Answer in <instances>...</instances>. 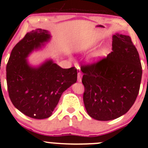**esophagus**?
Masks as SVG:
<instances>
[{"instance_id":"esophagus-1","label":"esophagus","mask_w":148,"mask_h":148,"mask_svg":"<svg viewBox=\"0 0 148 148\" xmlns=\"http://www.w3.org/2000/svg\"><path fill=\"white\" fill-rule=\"evenodd\" d=\"M77 80H78L79 82H82V73L80 71H79L78 74H77Z\"/></svg>"}]
</instances>
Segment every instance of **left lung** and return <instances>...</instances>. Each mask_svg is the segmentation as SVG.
Returning a JSON list of instances; mask_svg holds the SVG:
<instances>
[{"instance_id":"1","label":"left lung","mask_w":148,"mask_h":148,"mask_svg":"<svg viewBox=\"0 0 148 148\" xmlns=\"http://www.w3.org/2000/svg\"><path fill=\"white\" fill-rule=\"evenodd\" d=\"M112 46L107 57L81 68L85 108L91 117L100 121L127 112L137 99L143 74L138 51L129 36L116 34Z\"/></svg>"}]
</instances>
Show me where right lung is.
Returning <instances> with one entry per match:
<instances>
[{
	"label": "right lung",
	"mask_w": 148,
	"mask_h": 148,
	"mask_svg": "<svg viewBox=\"0 0 148 148\" xmlns=\"http://www.w3.org/2000/svg\"><path fill=\"white\" fill-rule=\"evenodd\" d=\"M49 38L41 28L27 33L13 47L6 66L10 101L25 115L38 120L51 115L62 93L77 80L75 67L62 69L51 60L38 68L28 66V55Z\"/></svg>",
	"instance_id": "1"
}]
</instances>
